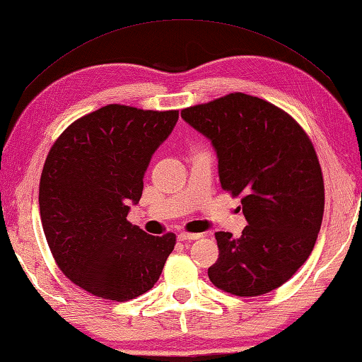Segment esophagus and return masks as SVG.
Returning <instances> with one entry per match:
<instances>
[{"instance_id":"34e87169","label":"esophagus","mask_w":362,"mask_h":362,"mask_svg":"<svg viewBox=\"0 0 362 362\" xmlns=\"http://www.w3.org/2000/svg\"><path fill=\"white\" fill-rule=\"evenodd\" d=\"M200 234H191V233H180L177 234V240L185 242V240H197Z\"/></svg>"}]
</instances>
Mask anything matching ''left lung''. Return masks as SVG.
Returning <instances> with one entry per match:
<instances>
[{
    "label": "left lung",
    "instance_id": "obj_1",
    "mask_svg": "<svg viewBox=\"0 0 362 362\" xmlns=\"http://www.w3.org/2000/svg\"><path fill=\"white\" fill-rule=\"evenodd\" d=\"M211 141L221 187L237 197L248 226L239 239L216 233L210 281L237 297L281 287L316 244L324 215V180L313 142L287 112L244 93L181 110Z\"/></svg>",
    "mask_w": 362,
    "mask_h": 362
}]
</instances>
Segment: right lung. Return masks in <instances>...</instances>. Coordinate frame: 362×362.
<instances>
[{"label":"right lung","instance_id":"obj_1","mask_svg":"<svg viewBox=\"0 0 362 362\" xmlns=\"http://www.w3.org/2000/svg\"><path fill=\"white\" fill-rule=\"evenodd\" d=\"M177 117L109 104L74 122L47 153L38 197L47 245L64 274L96 297L146 293L173 252V233L151 235L127 216Z\"/></svg>","mask_w":362,"mask_h":362}]
</instances>
